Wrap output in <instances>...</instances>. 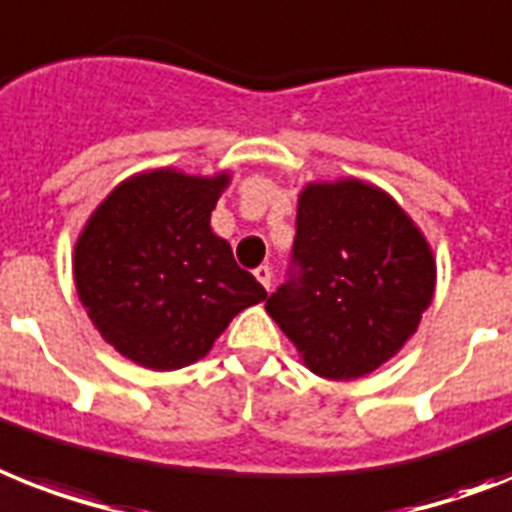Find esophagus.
<instances>
[{"label": "esophagus", "instance_id": "1", "mask_svg": "<svg viewBox=\"0 0 512 512\" xmlns=\"http://www.w3.org/2000/svg\"><path fill=\"white\" fill-rule=\"evenodd\" d=\"M253 274H256V280H259L261 285L266 287V290L272 287V269H269V266H266V264L259 266V269H256V272H253Z\"/></svg>", "mask_w": 512, "mask_h": 512}]
</instances>
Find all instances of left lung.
Listing matches in <instances>:
<instances>
[{"instance_id": "8db88e82", "label": "left lung", "mask_w": 512, "mask_h": 512, "mask_svg": "<svg viewBox=\"0 0 512 512\" xmlns=\"http://www.w3.org/2000/svg\"><path fill=\"white\" fill-rule=\"evenodd\" d=\"M295 227L298 274L266 314L316 377H366L416 335L437 285L432 246L387 190L358 177L303 185Z\"/></svg>"}]
</instances>
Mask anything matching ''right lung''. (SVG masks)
Returning a JSON list of instances; mask_svg holds the SVG:
<instances>
[{"label":"right lung","instance_id":"right-lung-1","mask_svg":"<svg viewBox=\"0 0 512 512\" xmlns=\"http://www.w3.org/2000/svg\"><path fill=\"white\" fill-rule=\"evenodd\" d=\"M230 172H138L109 193L73 253L78 298L120 356L151 371L204 358L227 324L266 298L211 230Z\"/></svg>","mask_w":512,"mask_h":512}]
</instances>
